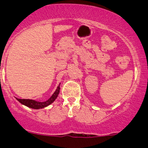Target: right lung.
I'll use <instances>...</instances> for the list:
<instances>
[{
  "label": "right lung",
  "instance_id": "obj_1",
  "mask_svg": "<svg viewBox=\"0 0 148 148\" xmlns=\"http://www.w3.org/2000/svg\"><path fill=\"white\" fill-rule=\"evenodd\" d=\"M60 84H59V86H57L56 91L53 92V94L51 95V97L48 100L45 101V102H38V101L29 99H18V98L16 97V99H17L19 102L21 103L22 104L29 107V108L35 109V110H39V109L44 108V107L50 105L51 103H53L55 100H56V99L57 98L58 95H59V91H60Z\"/></svg>",
  "mask_w": 148,
  "mask_h": 148
}]
</instances>
